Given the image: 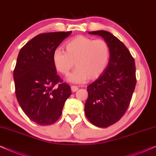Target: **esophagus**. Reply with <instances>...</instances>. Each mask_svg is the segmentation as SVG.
<instances>
[{"instance_id":"obj_1","label":"esophagus","mask_w":156,"mask_h":156,"mask_svg":"<svg viewBox=\"0 0 156 156\" xmlns=\"http://www.w3.org/2000/svg\"><path fill=\"white\" fill-rule=\"evenodd\" d=\"M71 90L73 91V92H76V91H77L78 90V87H77L76 86H71Z\"/></svg>"}]
</instances>
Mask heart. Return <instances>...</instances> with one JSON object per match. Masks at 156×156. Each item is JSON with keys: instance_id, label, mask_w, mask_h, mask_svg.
Returning a JSON list of instances; mask_svg holds the SVG:
<instances>
[{"instance_id": "b5f03b06", "label": "heart", "mask_w": 156, "mask_h": 156, "mask_svg": "<svg viewBox=\"0 0 156 156\" xmlns=\"http://www.w3.org/2000/svg\"><path fill=\"white\" fill-rule=\"evenodd\" d=\"M66 52L56 49L53 55V61L60 73L66 75L73 68H76L68 75L70 82L80 83L88 79L98 78L108 63L110 48L106 41L78 36L68 41L65 45Z\"/></svg>"}]
</instances>
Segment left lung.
Returning <instances> with one entry per match:
<instances>
[{
    "label": "left lung",
    "instance_id": "1",
    "mask_svg": "<svg viewBox=\"0 0 156 156\" xmlns=\"http://www.w3.org/2000/svg\"><path fill=\"white\" fill-rule=\"evenodd\" d=\"M88 33L103 37L110 48V59L103 73L87 87L85 114L91 123L107 128L127 111L136 84L134 58L125 45L105 30Z\"/></svg>",
    "mask_w": 156,
    "mask_h": 156
}]
</instances>
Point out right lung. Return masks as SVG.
Returning <instances> with one entry per match:
<instances>
[{"label": "right lung", "instance_id": "1", "mask_svg": "<svg viewBox=\"0 0 156 156\" xmlns=\"http://www.w3.org/2000/svg\"><path fill=\"white\" fill-rule=\"evenodd\" d=\"M69 32L41 33L20 49L13 72L18 102L30 120L41 126L51 125L62 114L70 95L53 61V55Z\"/></svg>", "mask_w": 156, "mask_h": 156}]
</instances>
